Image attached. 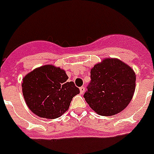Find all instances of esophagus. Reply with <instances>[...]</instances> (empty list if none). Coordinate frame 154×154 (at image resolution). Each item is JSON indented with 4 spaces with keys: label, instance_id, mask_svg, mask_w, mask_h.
<instances>
[{
    "label": "esophagus",
    "instance_id": "obj_1",
    "mask_svg": "<svg viewBox=\"0 0 154 154\" xmlns=\"http://www.w3.org/2000/svg\"><path fill=\"white\" fill-rule=\"evenodd\" d=\"M79 90H80V94H83V93H84V91H85V87H83V86L80 87Z\"/></svg>",
    "mask_w": 154,
    "mask_h": 154
}]
</instances>
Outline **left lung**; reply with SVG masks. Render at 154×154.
<instances>
[{"mask_svg": "<svg viewBox=\"0 0 154 154\" xmlns=\"http://www.w3.org/2000/svg\"><path fill=\"white\" fill-rule=\"evenodd\" d=\"M91 82L84 98L101 116L123 111L131 101L136 86L132 68L116 58H106L91 69Z\"/></svg>", "mask_w": 154, "mask_h": 154, "instance_id": "8db88e82", "label": "left lung"}]
</instances>
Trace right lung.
Listing matches in <instances>:
<instances>
[{
  "label": "right lung",
  "instance_id": "obj_1",
  "mask_svg": "<svg viewBox=\"0 0 154 154\" xmlns=\"http://www.w3.org/2000/svg\"><path fill=\"white\" fill-rule=\"evenodd\" d=\"M65 70L53 65L36 68L23 78L22 91L28 108L40 118L55 119L69 108L79 88Z\"/></svg>",
  "mask_w": 154,
  "mask_h": 154
}]
</instances>
